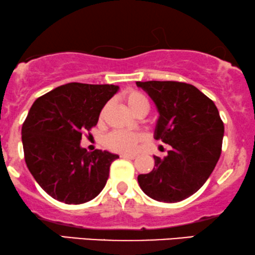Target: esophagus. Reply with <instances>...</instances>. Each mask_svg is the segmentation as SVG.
I'll use <instances>...</instances> for the list:
<instances>
[{"mask_svg":"<svg viewBox=\"0 0 255 255\" xmlns=\"http://www.w3.org/2000/svg\"><path fill=\"white\" fill-rule=\"evenodd\" d=\"M121 158H125V159H131V160H134V159L136 158L135 154H121Z\"/></svg>","mask_w":255,"mask_h":255,"instance_id":"esophagus-1","label":"esophagus"}]
</instances>
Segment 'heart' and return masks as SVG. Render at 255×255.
Wrapping results in <instances>:
<instances>
[{
	"instance_id": "heart-1",
	"label": "heart",
	"mask_w": 255,
	"mask_h": 255,
	"mask_svg": "<svg viewBox=\"0 0 255 255\" xmlns=\"http://www.w3.org/2000/svg\"><path fill=\"white\" fill-rule=\"evenodd\" d=\"M125 100L131 112L137 116L146 115L148 112V102L142 94L137 91L130 90L125 94ZM107 108V107H106ZM106 108L102 110V115L106 112ZM142 137L139 134L131 133L126 130H114L109 133L104 139V145L113 152L124 153V154H131L135 153L139 148V143Z\"/></svg>"
}]
</instances>
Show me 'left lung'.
<instances>
[{"label": "left lung", "mask_w": 255, "mask_h": 255, "mask_svg": "<svg viewBox=\"0 0 255 255\" xmlns=\"http://www.w3.org/2000/svg\"><path fill=\"white\" fill-rule=\"evenodd\" d=\"M157 107L154 137L168 143L164 158L139 174L141 190L155 201L176 203L197 192L215 168L225 126L215 103L191 84L172 81L136 82Z\"/></svg>", "instance_id": "obj_1"}]
</instances>
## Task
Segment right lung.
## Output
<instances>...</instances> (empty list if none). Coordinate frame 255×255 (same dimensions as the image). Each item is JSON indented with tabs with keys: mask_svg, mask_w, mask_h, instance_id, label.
<instances>
[{
	"mask_svg": "<svg viewBox=\"0 0 255 255\" xmlns=\"http://www.w3.org/2000/svg\"><path fill=\"white\" fill-rule=\"evenodd\" d=\"M113 84L69 83L42 95L22 125L24 160L51 197L82 204L102 191L118 154L81 147L83 131L98 122L101 110L119 91Z\"/></svg>",
	"mask_w": 255,
	"mask_h": 255,
	"instance_id": "right-lung-1",
	"label": "right lung"
}]
</instances>
